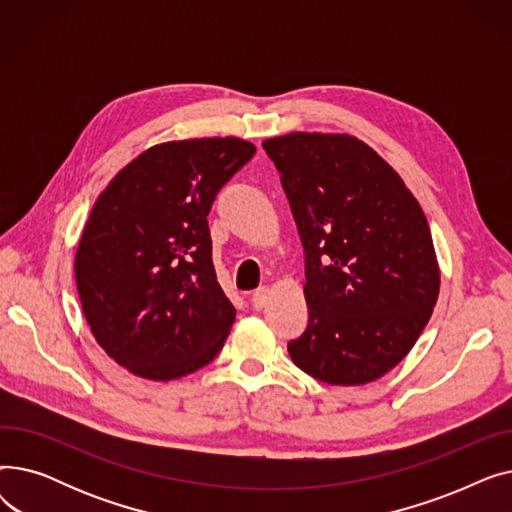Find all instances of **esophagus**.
I'll use <instances>...</instances> for the list:
<instances>
[{
    "label": "esophagus",
    "instance_id": "obj_1",
    "mask_svg": "<svg viewBox=\"0 0 512 512\" xmlns=\"http://www.w3.org/2000/svg\"><path fill=\"white\" fill-rule=\"evenodd\" d=\"M267 301H270V288L267 286H259L253 294H251V305L255 309H263L267 305Z\"/></svg>",
    "mask_w": 512,
    "mask_h": 512
}]
</instances>
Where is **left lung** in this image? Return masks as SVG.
Here are the masks:
<instances>
[{"mask_svg":"<svg viewBox=\"0 0 512 512\" xmlns=\"http://www.w3.org/2000/svg\"><path fill=\"white\" fill-rule=\"evenodd\" d=\"M305 249L309 324L292 363L332 386H363L409 355L440 294L419 201L367 143L344 132L263 141Z\"/></svg>","mask_w":512,"mask_h":512,"instance_id":"8db88e82","label":"left lung"}]
</instances>
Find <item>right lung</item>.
Listing matches in <instances>:
<instances>
[{
  "label": "right lung",
  "mask_w": 512,
  "mask_h": 512,
  "mask_svg": "<svg viewBox=\"0 0 512 512\" xmlns=\"http://www.w3.org/2000/svg\"><path fill=\"white\" fill-rule=\"evenodd\" d=\"M255 155L236 137L159 143L97 197L74 276L103 351L139 378L170 382L222 351L236 309L211 261L207 213Z\"/></svg>",
  "instance_id": "right-lung-1"
}]
</instances>
